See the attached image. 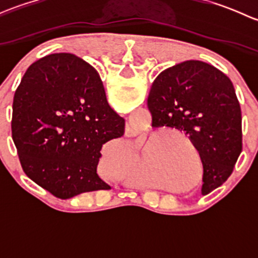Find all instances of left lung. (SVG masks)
Wrapping results in <instances>:
<instances>
[{"instance_id": "left-lung-1", "label": "left lung", "mask_w": 258, "mask_h": 258, "mask_svg": "<svg viewBox=\"0 0 258 258\" xmlns=\"http://www.w3.org/2000/svg\"><path fill=\"white\" fill-rule=\"evenodd\" d=\"M147 106L152 126L189 135L204 165L202 195L227 181L242 151V116L223 72L195 59L168 67L153 81Z\"/></svg>"}]
</instances>
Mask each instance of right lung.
<instances>
[{"mask_svg":"<svg viewBox=\"0 0 258 258\" xmlns=\"http://www.w3.org/2000/svg\"><path fill=\"white\" fill-rule=\"evenodd\" d=\"M11 128L22 170L53 196L111 188L97 165L102 146L123 136L124 119L82 58L52 53L33 62L15 92Z\"/></svg>","mask_w":258,"mask_h":258,"instance_id":"obj_1","label":"right lung"}]
</instances>
